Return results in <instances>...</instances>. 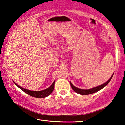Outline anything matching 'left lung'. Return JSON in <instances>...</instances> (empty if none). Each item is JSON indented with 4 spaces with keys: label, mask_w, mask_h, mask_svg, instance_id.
Returning <instances> with one entry per match:
<instances>
[{
    "label": "left lung",
    "mask_w": 125,
    "mask_h": 125,
    "mask_svg": "<svg viewBox=\"0 0 125 125\" xmlns=\"http://www.w3.org/2000/svg\"><path fill=\"white\" fill-rule=\"evenodd\" d=\"M113 74H114V73H113L112 75L111 76L110 79H109L106 82V83H103V84L99 85V86H96L95 87H93V88L90 89H79V88H78V87H76L74 86V85H72V83H71L70 81V85H71V87H72V89H73V90L76 93H78V94H79L80 95H89V94H93V93L97 92H98V91H99L100 90H101V89H103V87H104L105 86H107V85L108 84L109 81H111L112 78Z\"/></svg>",
    "instance_id": "obj_1"
}]
</instances>
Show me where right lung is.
<instances>
[{
	"label": "right lung",
	"mask_w": 125,
	"mask_h": 125,
	"mask_svg": "<svg viewBox=\"0 0 125 125\" xmlns=\"http://www.w3.org/2000/svg\"><path fill=\"white\" fill-rule=\"evenodd\" d=\"M55 82V81H54L53 83H52V84L49 87H48V88L45 89V90H41V91H33V90H28V89H26L19 86V85L17 84L15 82H14V83H15V85H16L17 86L19 87L20 89H21L22 90H23L24 92L26 93V94H27L28 95H29L33 96V97H35V98H45L46 96H49V95L53 92L54 89Z\"/></svg>",
	"instance_id": "add662e5"
}]
</instances>
